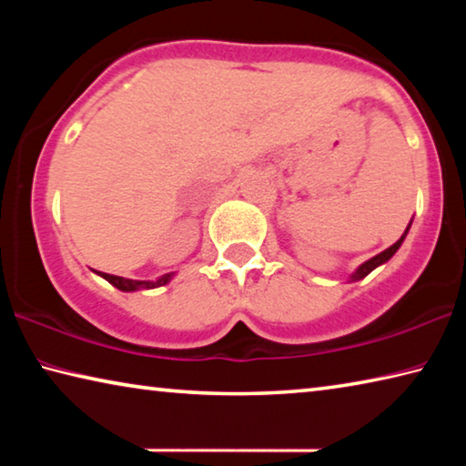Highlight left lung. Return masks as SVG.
<instances>
[{
  "instance_id": "8db88e82",
  "label": "left lung",
  "mask_w": 466,
  "mask_h": 466,
  "mask_svg": "<svg viewBox=\"0 0 466 466\" xmlns=\"http://www.w3.org/2000/svg\"><path fill=\"white\" fill-rule=\"evenodd\" d=\"M409 228H411V222H409V226H407V230H405V234L400 236V238L392 244V247H389L386 250H382V252H378L376 257H372L370 258V261H366V263H361L356 271H353L351 275H350V281H360V279H364L368 273H372L376 267H380V265H384L386 261H390L392 258V255L394 252H397L399 248H400V244H403V240H405V236H407V232H409Z\"/></svg>"
}]
</instances>
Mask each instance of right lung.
I'll use <instances>...</instances> for the list:
<instances>
[{"mask_svg": "<svg viewBox=\"0 0 466 466\" xmlns=\"http://www.w3.org/2000/svg\"><path fill=\"white\" fill-rule=\"evenodd\" d=\"M100 278H105L108 283H113L116 289L121 291H137V289H154V288H160V286H167L170 283V279L175 278V273H167L162 275V278H157L156 281H141V279H127V278H119V275H110V273H102L96 271Z\"/></svg>", "mask_w": 466, "mask_h": 466, "instance_id": "right-lung-1", "label": "right lung"}]
</instances>
